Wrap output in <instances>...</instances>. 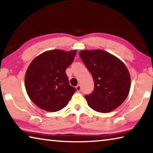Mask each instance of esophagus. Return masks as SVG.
<instances>
[{"label": "esophagus", "mask_w": 153, "mask_h": 153, "mask_svg": "<svg viewBox=\"0 0 153 153\" xmlns=\"http://www.w3.org/2000/svg\"><path fill=\"white\" fill-rule=\"evenodd\" d=\"M76 88L77 92H80V91H81V86H80L79 84L77 85V86L76 87Z\"/></svg>", "instance_id": "1"}]
</instances>
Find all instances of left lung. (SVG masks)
Wrapping results in <instances>:
<instances>
[{"label": "left lung", "instance_id": "obj_1", "mask_svg": "<svg viewBox=\"0 0 153 153\" xmlns=\"http://www.w3.org/2000/svg\"><path fill=\"white\" fill-rule=\"evenodd\" d=\"M79 55L94 82L92 94L85 97L88 105L100 113L115 110L126 99L130 90V75L126 65L101 49L81 51Z\"/></svg>", "mask_w": 153, "mask_h": 153}]
</instances>
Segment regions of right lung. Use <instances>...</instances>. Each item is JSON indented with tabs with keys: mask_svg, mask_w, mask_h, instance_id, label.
Returning a JSON list of instances; mask_svg holds the SVG:
<instances>
[{
	"mask_svg": "<svg viewBox=\"0 0 153 153\" xmlns=\"http://www.w3.org/2000/svg\"><path fill=\"white\" fill-rule=\"evenodd\" d=\"M77 50L44 52L33 59L25 76V87L31 100L42 109L56 112L66 107L76 91L69 84L66 69Z\"/></svg>",
	"mask_w": 153,
	"mask_h": 153,
	"instance_id": "obj_1",
	"label": "right lung"
}]
</instances>
